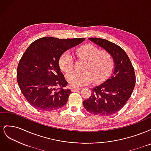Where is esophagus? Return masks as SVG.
<instances>
[{"label": "esophagus", "instance_id": "1", "mask_svg": "<svg viewBox=\"0 0 151 151\" xmlns=\"http://www.w3.org/2000/svg\"><path fill=\"white\" fill-rule=\"evenodd\" d=\"M80 89H81V88H72V92H76V91H79V90H80Z\"/></svg>", "mask_w": 151, "mask_h": 151}]
</instances>
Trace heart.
Masks as SVG:
<instances>
[{"instance_id":"heart-1","label":"heart","mask_w":151,"mask_h":151,"mask_svg":"<svg viewBox=\"0 0 151 151\" xmlns=\"http://www.w3.org/2000/svg\"><path fill=\"white\" fill-rule=\"evenodd\" d=\"M77 56L86 61L83 72H72L67 75L66 79L72 87H80L91 83L100 84L106 81L113 70L114 60L111 54L100 50L91 44H87L76 51ZM59 66L65 72L72 70L74 60L72 54L65 52L59 58Z\"/></svg>"}]
</instances>
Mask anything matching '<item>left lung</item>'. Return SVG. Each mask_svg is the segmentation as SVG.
Returning <instances> with one entry per match:
<instances>
[{"instance_id": "1", "label": "left lung", "mask_w": 151, "mask_h": 151, "mask_svg": "<svg viewBox=\"0 0 151 151\" xmlns=\"http://www.w3.org/2000/svg\"><path fill=\"white\" fill-rule=\"evenodd\" d=\"M89 40L111 54L115 69L110 78L91 89V96L84 100L83 105L93 115L110 116L120 111L131 96L135 85L134 68L124 50L118 45L102 38Z\"/></svg>"}]
</instances>
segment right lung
Here are the masks:
<instances>
[{
	"label": "right lung",
	"instance_id": "right-lung-1",
	"mask_svg": "<svg viewBox=\"0 0 151 151\" xmlns=\"http://www.w3.org/2000/svg\"><path fill=\"white\" fill-rule=\"evenodd\" d=\"M84 40L48 36L36 40L26 49L17 66V79L22 94L32 106L47 111L66 104L72 91L63 88L68 83L58 65L59 58L66 50Z\"/></svg>",
	"mask_w": 151,
	"mask_h": 151
}]
</instances>
